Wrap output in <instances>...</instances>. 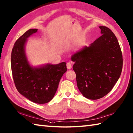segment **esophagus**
<instances>
[{
    "label": "esophagus",
    "instance_id": "1",
    "mask_svg": "<svg viewBox=\"0 0 133 133\" xmlns=\"http://www.w3.org/2000/svg\"><path fill=\"white\" fill-rule=\"evenodd\" d=\"M66 66H67V69H71L72 68V65H71V64L70 62H68L67 63V64H66Z\"/></svg>",
    "mask_w": 133,
    "mask_h": 133
}]
</instances>
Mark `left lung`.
<instances>
[{
    "label": "left lung",
    "mask_w": 133,
    "mask_h": 133,
    "mask_svg": "<svg viewBox=\"0 0 133 133\" xmlns=\"http://www.w3.org/2000/svg\"><path fill=\"white\" fill-rule=\"evenodd\" d=\"M101 36L71 57L78 89L86 98L97 100L112 90L122 72L123 59L118 40L107 26Z\"/></svg>",
    "instance_id": "1"
}]
</instances>
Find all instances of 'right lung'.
<instances>
[{
	"instance_id": "add662e5",
	"label": "right lung",
	"mask_w": 133,
	"mask_h": 133,
	"mask_svg": "<svg viewBox=\"0 0 133 133\" xmlns=\"http://www.w3.org/2000/svg\"><path fill=\"white\" fill-rule=\"evenodd\" d=\"M37 30H28L15 42L11 53V69L18 92L33 103L45 104L54 97L67 67L66 62L37 67L30 65L25 53V44L27 38Z\"/></svg>"
}]
</instances>
